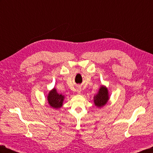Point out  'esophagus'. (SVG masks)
<instances>
[{
  "instance_id": "obj_1",
  "label": "esophagus",
  "mask_w": 153,
  "mask_h": 153,
  "mask_svg": "<svg viewBox=\"0 0 153 153\" xmlns=\"http://www.w3.org/2000/svg\"><path fill=\"white\" fill-rule=\"evenodd\" d=\"M76 91H77L78 94H80V92H81V89H80V88H77V89H76Z\"/></svg>"
}]
</instances>
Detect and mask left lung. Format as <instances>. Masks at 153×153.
<instances>
[{
	"mask_svg": "<svg viewBox=\"0 0 153 153\" xmlns=\"http://www.w3.org/2000/svg\"><path fill=\"white\" fill-rule=\"evenodd\" d=\"M109 99L108 89L105 86H101L97 95L94 97V103L97 107L105 105Z\"/></svg>",
	"mask_w": 153,
	"mask_h": 153,
	"instance_id": "obj_1",
	"label": "left lung"
}]
</instances>
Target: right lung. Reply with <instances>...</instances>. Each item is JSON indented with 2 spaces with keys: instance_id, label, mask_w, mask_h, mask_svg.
Returning a JSON list of instances; mask_svg holds the SVG:
<instances>
[{
  "instance_id": "1",
  "label": "right lung",
  "mask_w": 153,
  "mask_h": 153,
  "mask_svg": "<svg viewBox=\"0 0 153 153\" xmlns=\"http://www.w3.org/2000/svg\"><path fill=\"white\" fill-rule=\"evenodd\" d=\"M47 99L48 104L54 108H59L62 106L64 96L58 94L56 89L54 88L53 90L49 92Z\"/></svg>"
}]
</instances>
